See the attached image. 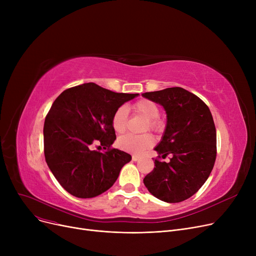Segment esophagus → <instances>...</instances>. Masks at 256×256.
Segmentation results:
<instances>
[{"mask_svg": "<svg viewBox=\"0 0 256 256\" xmlns=\"http://www.w3.org/2000/svg\"><path fill=\"white\" fill-rule=\"evenodd\" d=\"M132 160H134V162H137V160H140V156H137V154H132Z\"/></svg>", "mask_w": 256, "mask_h": 256, "instance_id": "esophagus-1", "label": "esophagus"}]
</instances>
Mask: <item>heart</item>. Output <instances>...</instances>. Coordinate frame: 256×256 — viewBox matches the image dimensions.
Returning <instances> with one entry per match:
<instances>
[{"label":"heart","instance_id":"b5f03b06","mask_svg":"<svg viewBox=\"0 0 256 256\" xmlns=\"http://www.w3.org/2000/svg\"><path fill=\"white\" fill-rule=\"evenodd\" d=\"M132 112L143 116L146 118L144 130H152L158 132L163 130V121L158 118L160 109L158 106L150 100L142 98L134 102L132 106ZM128 113L124 106H119L115 110L112 116V126L117 134H124L128 128ZM154 139L150 134H143V135H134V134H128V135L121 136L117 140V145L120 150L128 152L140 154L146 150L150 148L154 145Z\"/></svg>","mask_w":256,"mask_h":256}]
</instances>
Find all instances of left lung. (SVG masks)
Returning <instances> with one entry per match:
<instances>
[{
  "label": "left lung",
  "instance_id": "left-lung-1",
  "mask_svg": "<svg viewBox=\"0 0 256 256\" xmlns=\"http://www.w3.org/2000/svg\"><path fill=\"white\" fill-rule=\"evenodd\" d=\"M142 96L164 106L167 126L154 150V168L144 178L145 186L165 202H180L193 196L212 170L217 156V135L208 106L180 87L145 92ZM170 155V162L160 158Z\"/></svg>",
  "mask_w": 256,
  "mask_h": 256
}]
</instances>
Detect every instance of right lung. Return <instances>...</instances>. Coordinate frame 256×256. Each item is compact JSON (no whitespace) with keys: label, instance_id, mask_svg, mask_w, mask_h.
Listing matches in <instances>:
<instances>
[{"label":"right lung","instance_id":"1","mask_svg":"<svg viewBox=\"0 0 256 256\" xmlns=\"http://www.w3.org/2000/svg\"><path fill=\"white\" fill-rule=\"evenodd\" d=\"M138 96L86 83L64 90L52 102L44 126V156L65 191L92 198L114 184L132 156L112 147L116 139L112 116Z\"/></svg>","mask_w":256,"mask_h":256}]
</instances>
